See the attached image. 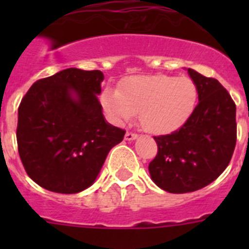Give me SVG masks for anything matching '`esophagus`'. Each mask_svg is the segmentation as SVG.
I'll return each instance as SVG.
<instances>
[{
  "instance_id": "esophagus-1",
  "label": "esophagus",
  "mask_w": 249,
  "mask_h": 249,
  "mask_svg": "<svg viewBox=\"0 0 249 249\" xmlns=\"http://www.w3.org/2000/svg\"><path fill=\"white\" fill-rule=\"evenodd\" d=\"M138 137L137 133H133V132H127L126 136H124V140L126 141H133Z\"/></svg>"
}]
</instances>
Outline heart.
Here are the masks:
<instances>
[{"label":"heart","mask_w":249,"mask_h":249,"mask_svg":"<svg viewBox=\"0 0 249 249\" xmlns=\"http://www.w3.org/2000/svg\"><path fill=\"white\" fill-rule=\"evenodd\" d=\"M198 98L197 86L191 78L167 74L129 77L120 89H107L101 103L117 123L127 122L140 113L141 126L153 135H166L183 124Z\"/></svg>","instance_id":"obj_1"}]
</instances>
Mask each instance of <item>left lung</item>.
<instances>
[{
  "mask_svg": "<svg viewBox=\"0 0 249 249\" xmlns=\"http://www.w3.org/2000/svg\"><path fill=\"white\" fill-rule=\"evenodd\" d=\"M198 105L177 131L153 137L158 151L148 166L160 188L169 193L201 190L230 164L237 141L236 103L223 86L188 68Z\"/></svg>",
  "mask_w": 249,
  "mask_h": 249,
  "instance_id": "8db88e82",
  "label": "left lung"
}]
</instances>
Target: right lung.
I'll use <instances>...</instances> for the list:
<instances>
[{"instance_id": "right-lung-1", "label": "right lung", "mask_w": 249, "mask_h": 249, "mask_svg": "<svg viewBox=\"0 0 249 249\" xmlns=\"http://www.w3.org/2000/svg\"><path fill=\"white\" fill-rule=\"evenodd\" d=\"M98 70L67 68L31 86L18 107L17 147L32 181L51 192L78 193L97 178L126 131L105 121Z\"/></svg>"}]
</instances>
